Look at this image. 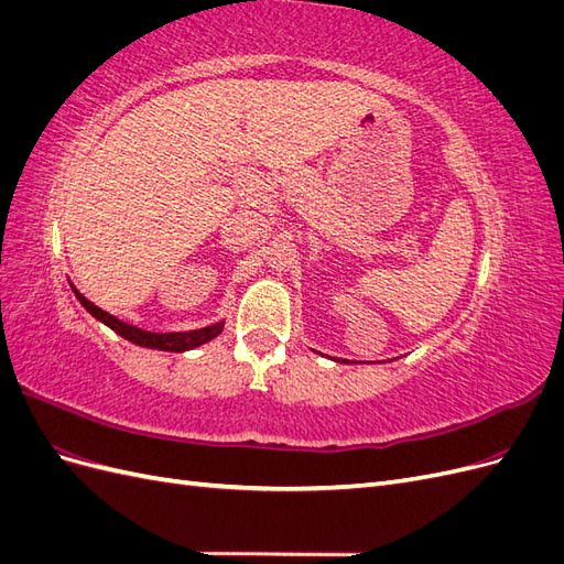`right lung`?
<instances>
[{
    "label": "right lung",
    "mask_w": 564,
    "mask_h": 564,
    "mask_svg": "<svg viewBox=\"0 0 564 564\" xmlns=\"http://www.w3.org/2000/svg\"><path fill=\"white\" fill-rule=\"evenodd\" d=\"M75 296L79 299V303L87 308L96 319H100L112 332H117L119 336H124L127 340L135 346H145V348H158V350H169V352H183V350H191L197 348L202 344H207V340L216 338L220 332H224V322H216L212 327H204V329H195V332H169V334H155V332H145L139 327H131V324L117 319L115 315L100 311L96 303H91L89 299H84L77 289H73Z\"/></svg>",
    "instance_id": "obj_1"
}]
</instances>
